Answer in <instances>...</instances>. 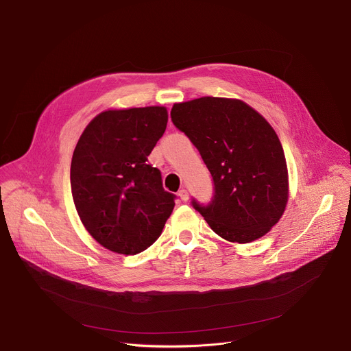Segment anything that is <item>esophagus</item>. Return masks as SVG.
Segmentation results:
<instances>
[{
  "mask_svg": "<svg viewBox=\"0 0 351 351\" xmlns=\"http://www.w3.org/2000/svg\"><path fill=\"white\" fill-rule=\"evenodd\" d=\"M178 196H179V197H180V199H182L183 202H186V200H188V199H189V192H188V191H186V189H183V188H182V189L179 191Z\"/></svg>",
  "mask_w": 351,
  "mask_h": 351,
  "instance_id": "esophagus-1",
  "label": "esophagus"
}]
</instances>
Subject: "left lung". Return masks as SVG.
I'll return each instance as SVG.
<instances>
[{
	"label": "left lung",
	"mask_w": 351,
	"mask_h": 351,
	"mask_svg": "<svg viewBox=\"0 0 351 351\" xmlns=\"http://www.w3.org/2000/svg\"><path fill=\"white\" fill-rule=\"evenodd\" d=\"M171 119L212 175L210 202L192 199L210 228L240 244L265 236L288 202L287 160L274 128L245 103L220 97L178 103Z\"/></svg>",
	"instance_id": "8db88e82"
}]
</instances>
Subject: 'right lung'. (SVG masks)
<instances>
[{"label":"right lung","mask_w":351,"mask_h":351,"mask_svg":"<svg viewBox=\"0 0 351 351\" xmlns=\"http://www.w3.org/2000/svg\"><path fill=\"white\" fill-rule=\"evenodd\" d=\"M165 107L108 110L75 148L70 184L90 236L110 251L135 255L152 245L175 207L148 156L167 130Z\"/></svg>","instance_id":"obj_1"}]
</instances>
